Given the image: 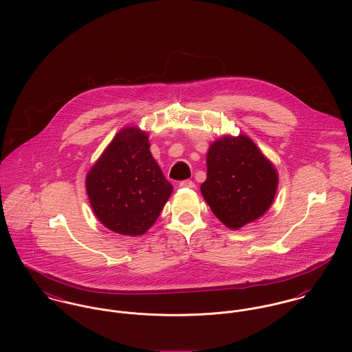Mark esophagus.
I'll list each match as a JSON object with an SVG mask.
<instances>
[{
	"label": "esophagus",
	"instance_id": "esophagus-1",
	"mask_svg": "<svg viewBox=\"0 0 352 352\" xmlns=\"http://www.w3.org/2000/svg\"><path fill=\"white\" fill-rule=\"evenodd\" d=\"M179 186L181 188H186V189H195V184L190 179H185V181H181L179 182Z\"/></svg>",
	"mask_w": 352,
	"mask_h": 352
}]
</instances>
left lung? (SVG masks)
<instances>
[{
    "label": "left lung",
    "instance_id": "1",
    "mask_svg": "<svg viewBox=\"0 0 352 352\" xmlns=\"http://www.w3.org/2000/svg\"><path fill=\"white\" fill-rule=\"evenodd\" d=\"M206 167L201 193L214 216L228 228L239 230L270 208L278 175L247 136L216 140L208 151Z\"/></svg>",
    "mask_w": 352,
    "mask_h": 352
}]
</instances>
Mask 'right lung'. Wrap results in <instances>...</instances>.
<instances>
[{
	"mask_svg": "<svg viewBox=\"0 0 352 352\" xmlns=\"http://www.w3.org/2000/svg\"><path fill=\"white\" fill-rule=\"evenodd\" d=\"M86 192L98 220L111 231L138 236L157 221L173 192L140 129L124 128L86 177Z\"/></svg>",
	"mask_w": 352,
	"mask_h": 352,
	"instance_id": "add662e5",
	"label": "right lung"
}]
</instances>
